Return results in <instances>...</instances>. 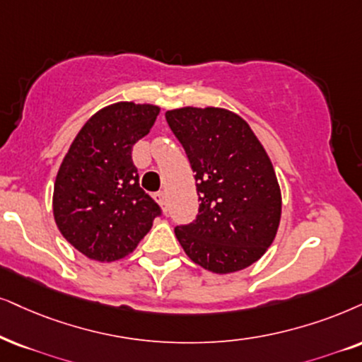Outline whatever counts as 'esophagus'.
Instances as JSON below:
<instances>
[{
    "label": "esophagus",
    "mask_w": 362,
    "mask_h": 362,
    "mask_svg": "<svg viewBox=\"0 0 362 362\" xmlns=\"http://www.w3.org/2000/svg\"><path fill=\"white\" fill-rule=\"evenodd\" d=\"M155 199H157V202L162 205V207H165L167 205V199H165V192H157V194H155Z\"/></svg>",
    "instance_id": "34e87169"
}]
</instances>
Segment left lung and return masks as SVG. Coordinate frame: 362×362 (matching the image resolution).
Returning a JSON list of instances; mask_svg holds the SVG:
<instances>
[{"instance_id":"obj_1","label":"left lung","mask_w":362,"mask_h":362,"mask_svg":"<svg viewBox=\"0 0 362 362\" xmlns=\"http://www.w3.org/2000/svg\"><path fill=\"white\" fill-rule=\"evenodd\" d=\"M167 123L195 172L199 214L175 227L185 254L210 272L228 274L260 259L281 221V190L250 127L223 108H178Z\"/></svg>"}]
</instances>
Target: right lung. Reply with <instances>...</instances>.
<instances>
[{"mask_svg": "<svg viewBox=\"0 0 362 362\" xmlns=\"http://www.w3.org/2000/svg\"><path fill=\"white\" fill-rule=\"evenodd\" d=\"M153 105L115 103L95 113L59 167L53 214L63 237L86 257L112 262L147 235L162 209L139 184L132 148L157 120Z\"/></svg>", "mask_w": 362, "mask_h": 362, "instance_id": "obj_1", "label": "right lung"}]
</instances>
